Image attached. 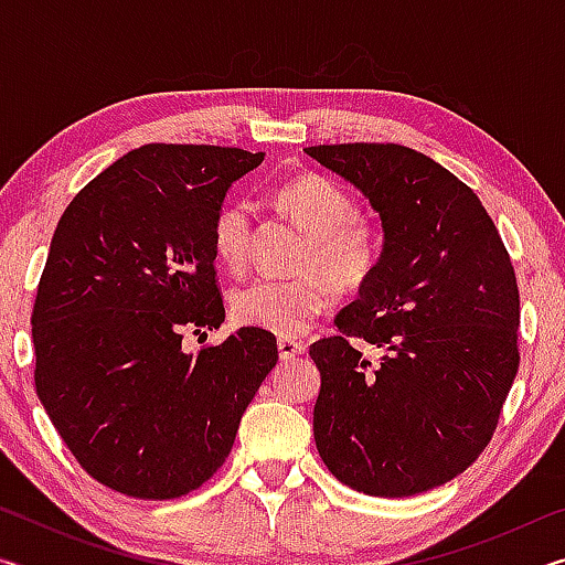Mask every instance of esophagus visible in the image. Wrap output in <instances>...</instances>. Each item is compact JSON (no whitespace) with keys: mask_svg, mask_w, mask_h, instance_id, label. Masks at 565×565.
I'll use <instances>...</instances> for the list:
<instances>
[{"mask_svg":"<svg viewBox=\"0 0 565 565\" xmlns=\"http://www.w3.org/2000/svg\"><path fill=\"white\" fill-rule=\"evenodd\" d=\"M306 351V347L301 341H296V339H279V356L284 359V361H291V359H296V356H301V353Z\"/></svg>","mask_w":565,"mask_h":565,"instance_id":"1","label":"esophagus"}]
</instances>
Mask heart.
<instances>
[{
  "label": "heart",
  "mask_w": 565,
  "mask_h": 565,
  "mask_svg": "<svg viewBox=\"0 0 565 565\" xmlns=\"http://www.w3.org/2000/svg\"><path fill=\"white\" fill-rule=\"evenodd\" d=\"M276 204L309 234L301 269H319L341 289H356L381 262V234L359 216L356 199L323 174H301L274 191ZM254 244V209L232 199L212 218V248L228 271H242ZM319 271L291 279H259L238 286L232 313L238 323L279 337H299L333 301L331 284Z\"/></svg>",
  "instance_id": "heart-1"
}]
</instances>
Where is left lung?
<instances>
[{"label":"left lung","instance_id":"obj_1","mask_svg":"<svg viewBox=\"0 0 565 565\" xmlns=\"http://www.w3.org/2000/svg\"><path fill=\"white\" fill-rule=\"evenodd\" d=\"M351 181L384 226L376 271L311 343L321 371L313 438L349 489L431 491L489 446L519 371V284L481 199L401 145L303 149ZM382 351L371 362L350 343Z\"/></svg>","mask_w":565,"mask_h":565}]
</instances>
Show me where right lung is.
I'll return each mask as SVG.
<instances>
[{
  "label": "right lung",
  "instance_id": "obj_1",
  "mask_svg": "<svg viewBox=\"0 0 565 565\" xmlns=\"http://www.w3.org/2000/svg\"><path fill=\"white\" fill-rule=\"evenodd\" d=\"M264 161L232 147L147 145L92 179L56 224L32 311L34 386L79 466L111 491L179 499L216 473L279 361L274 333L218 329L212 218Z\"/></svg>",
  "mask_w": 565,
  "mask_h": 565
}]
</instances>
